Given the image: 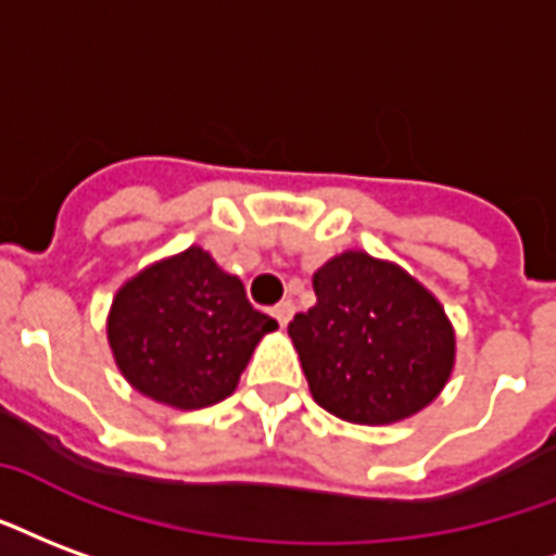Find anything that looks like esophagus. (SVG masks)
Returning <instances> with one entry per match:
<instances>
[{
	"label": "esophagus",
	"instance_id": "obj_1",
	"mask_svg": "<svg viewBox=\"0 0 556 556\" xmlns=\"http://www.w3.org/2000/svg\"><path fill=\"white\" fill-rule=\"evenodd\" d=\"M270 315L279 320V327H286V324L291 320V315H294V303H291V300H282V303H277V306H274V312H270Z\"/></svg>",
	"mask_w": 556,
	"mask_h": 556
}]
</instances>
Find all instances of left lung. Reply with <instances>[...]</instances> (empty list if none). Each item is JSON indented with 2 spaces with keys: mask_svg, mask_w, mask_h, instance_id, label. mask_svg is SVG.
Here are the masks:
<instances>
[{
  "mask_svg": "<svg viewBox=\"0 0 556 556\" xmlns=\"http://www.w3.org/2000/svg\"><path fill=\"white\" fill-rule=\"evenodd\" d=\"M318 303L289 324L315 404L351 425H394L451 380L456 332L404 267L344 250L315 270Z\"/></svg>",
  "mask_w": 556,
  "mask_h": 556,
  "instance_id": "left-lung-1",
  "label": "left lung"
}]
</instances>
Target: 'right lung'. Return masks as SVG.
Here are the masks:
<instances>
[{"instance_id":"add662e5","label":"right lung","mask_w":556,"mask_h":556,"mask_svg":"<svg viewBox=\"0 0 556 556\" xmlns=\"http://www.w3.org/2000/svg\"><path fill=\"white\" fill-rule=\"evenodd\" d=\"M274 330L277 320L250 306L244 282L197 244L126 279L105 320L126 382L174 409L229 397L256 344Z\"/></svg>"}]
</instances>
